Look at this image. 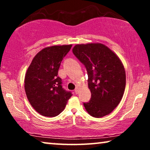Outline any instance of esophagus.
<instances>
[{
    "label": "esophagus",
    "mask_w": 150,
    "mask_h": 150,
    "mask_svg": "<svg viewBox=\"0 0 150 150\" xmlns=\"http://www.w3.org/2000/svg\"><path fill=\"white\" fill-rule=\"evenodd\" d=\"M74 92L76 94H78V93H79V89H78V88H76L74 90Z\"/></svg>",
    "instance_id": "esophagus-1"
}]
</instances>
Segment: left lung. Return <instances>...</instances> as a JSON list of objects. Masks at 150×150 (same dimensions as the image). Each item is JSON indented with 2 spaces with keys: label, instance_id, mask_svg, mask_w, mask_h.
I'll use <instances>...</instances> for the list:
<instances>
[{
  "label": "left lung",
  "instance_id": "1",
  "mask_svg": "<svg viewBox=\"0 0 150 150\" xmlns=\"http://www.w3.org/2000/svg\"><path fill=\"white\" fill-rule=\"evenodd\" d=\"M72 52L85 65L91 98L83 105L90 115L110 114L122 100L126 87V72L119 57L102 44H78Z\"/></svg>",
  "mask_w": 150,
  "mask_h": 150
}]
</instances>
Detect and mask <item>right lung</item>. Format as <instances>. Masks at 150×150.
<instances>
[{
  "label": "right lung",
  "instance_id": "right-lung-1",
  "mask_svg": "<svg viewBox=\"0 0 150 150\" xmlns=\"http://www.w3.org/2000/svg\"><path fill=\"white\" fill-rule=\"evenodd\" d=\"M72 45L47 47L39 52L28 67L24 89L30 104L43 116H57L64 110L71 91L63 88L58 76L61 63Z\"/></svg>",
  "mask_w": 150,
  "mask_h": 150
}]
</instances>
